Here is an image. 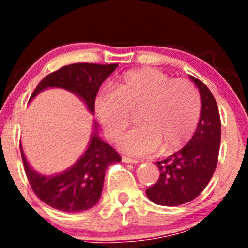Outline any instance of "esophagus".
<instances>
[{"instance_id": "1", "label": "esophagus", "mask_w": 248, "mask_h": 248, "mask_svg": "<svg viewBox=\"0 0 248 248\" xmlns=\"http://www.w3.org/2000/svg\"><path fill=\"white\" fill-rule=\"evenodd\" d=\"M122 162H124V163H132V164H137V163H139L140 161H138V159L131 158V157L124 156V157H122Z\"/></svg>"}]
</instances>
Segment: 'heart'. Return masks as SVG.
I'll list each match as a JSON object with an SVG mask.
<instances>
[{
  "mask_svg": "<svg viewBox=\"0 0 248 248\" xmlns=\"http://www.w3.org/2000/svg\"><path fill=\"white\" fill-rule=\"evenodd\" d=\"M94 110L107 136L119 140L138 114L141 126L120 140V149L133 156H149L162 149L170 155L193 136L202 112V98L193 82L171 79L156 68L124 73L114 91L97 96Z\"/></svg>",
  "mask_w": 248,
  "mask_h": 248,
  "instance_id": "heart-1",
  "label": "heart"
}]
</instances>
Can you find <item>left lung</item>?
Returning a JSON list of instances; mask_svg holds the SVG:
<instances>
[{"label":"left lung","instance_id":"1","mask_svg":"<svg viewBox=\"0 0 248 248\" xmlns=\"http://www.w3.org/2000/svg\"><path fill=\"white\" fill-rule=\"evenodd\" d=\"M202 98V112L196 133L180 151L156 162L159 179L146 189L155 204L176 206L199 196L214 175L221 144V119L218 107L206 85L191 77Z\"/></svg>","mask_w":248,"mask_h":248}]
</instances>
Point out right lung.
<instances>
[{
    "mask_svg": "<svg viewBox=\"0 0 248 248\" xmlns=\"http://www.w3.org/2000/svg\"><path fill=\"white\" fill-rule=\"evenodd\" d=\"M119 64L74 63L64 66L42 80L32 93L30 101L39 92L49 87L68 90L84 101L91 114L94 112L97 92ZM89 146L82 156L67 170L56 175H42L26 161L22 146V163L31 188L42 202L64 212H80L97 204L103 189L104 176L109 166L121 161L120 155L104 142L97 133V122Z\"/></svg>",
    "mask_w": 248,
    "mask_h": 248,
    "instance_id": "add662e5",
    "label": "right lung"
}]
</instances>
